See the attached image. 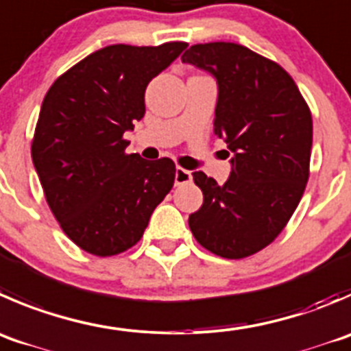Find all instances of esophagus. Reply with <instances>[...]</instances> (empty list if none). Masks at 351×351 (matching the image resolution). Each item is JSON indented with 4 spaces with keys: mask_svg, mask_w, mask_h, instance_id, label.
<instances>
[{
    "mask_svg": "<svg viewBox=\"0 0 351 351\" xmlns=\"http://www.w3.org/2000/svg\"><path fill=\"white\" fill-rule=\"evenodd\" d=\"M192 182V173L189 169L183 168H176L175 171V183L176 185H185V183Z\"/></svg>",
    "mask_w": 351,
    "mask_h": 351,
    "instance_id": "34e87169",
    "label": "esophagus"
}]
</instances>
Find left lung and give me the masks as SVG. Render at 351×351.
<instances>
[{
	"mask_svg": "<svg viewBox=\"0 0 351 351\" xmlns=\"http://www.w3.org/2000/svg\"><path fill=\"white\" fill-rule=\"evenodd\" d=\"M182 61L216 78L214 134L233 154L224 185L202 171L192 173L204 204L190 214L189 226L213 254L248 257L283 231L304 195L311 110L280 64L240 44H195Z\"/></svg>",
	"mask_w": 351,
	"mask_h": 351,
	"instance_id": "1",
	"label": "left lung"
}]
</instances>
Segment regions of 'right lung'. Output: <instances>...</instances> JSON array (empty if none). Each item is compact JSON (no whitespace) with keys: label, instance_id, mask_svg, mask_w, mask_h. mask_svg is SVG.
<instances>
[{"label":"right lung","instance_id":"add662e5","mask_svg":"<svg viewBox=\"0 0 351 351\" xmlns=\"http://www.w3.org/2000/svg\"><path fill=\"white\" fill-rule=\"evenodd\" d=\"M186 46H106L47 90L32 141L34 168L61 230L82 250L110 257L134 247L171 190L175 162L127 154L123 134L144 118L149 82Z\"/></svg>","mask_w":351,"mask_h":351}]
</instances>
